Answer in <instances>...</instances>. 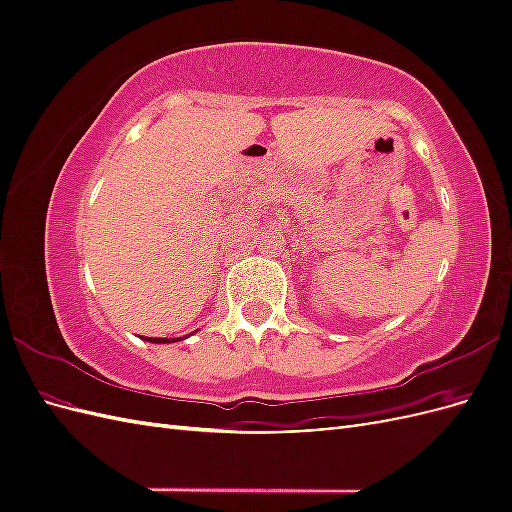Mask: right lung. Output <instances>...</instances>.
Returning a JSON list of instances; mask_svg holds the SVG:
<instances>
[{
	"instance_id": "obj_1",
	"label": "right lung",
	"mask_w": 512,
	"mask_h": 512,
	"mask_svg": "<svg viewBox=\"0 0 512 512\" xmlns=\"http://www.w3.org/2000/svg\"><path fill=\"white\" fill-rule=\"evenodd\" d=\"M181 337H175V339H168V337H149L151 344H170V342H179Z\"/></svg>"
}]
</instances>
